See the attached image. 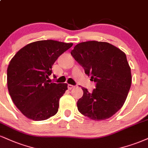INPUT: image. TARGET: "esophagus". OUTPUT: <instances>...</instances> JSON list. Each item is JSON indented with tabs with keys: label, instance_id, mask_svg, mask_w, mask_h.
<instances>
[{
	"label": "esophagus",
	"instance_id": "esophagus-1",
	"mask_svg": "<svg viewBox=\"0 0 148 148\" xmlns=\"http://www.w3.org/2000/svg\"><path fill=\"white\" fill-rule=\"evenodd\" d=\"M67 88H68L69 90H72V88H75V86H74V85H71V84H68V85H67Z\"/></svg>",
	"mask_w": 148,
	"mask_h": 148
}]
</instances>
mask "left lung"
<instances>
[{
    "mask_svg": "<svg viewBox=\"0 0 148 148\" xmlns=\"http://www.w3.org/2000/svg\"><path fill=\"white\" fill-rule=\"evenodd\" d=\"M71 54L97 83L92 92L82 88L78 110L94 121L112 116L123 106L132 84L125 53L108 42L92 40L77 44Z\"/></svg>",
    "mask_w": 148,
    "mask_h": 148,
    "instance_id": "obj_1",
    "label": "left lung"
}]
</instances>
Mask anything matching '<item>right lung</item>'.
I'll return each mask as SVG.
<instances>
[{
  "mask_svg": "<svg viewBox=\"0 0 148 148\" xmlns=\"http://www.w3.org/2000/svg\"><path fill=\"white\" fill-rule=\"evenodd\" d=\"M73 43L53 40H38L23 47L10 60L7 70L9 93L23 114L43 121L57 113L67 83H50L51 67Z\"/></svg>",
  "mask_w": 148,
  "mask_h": 148,
  "instance_id": "1",
  "label": "right lung"
}]
</instances>
